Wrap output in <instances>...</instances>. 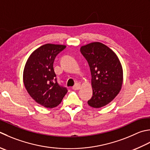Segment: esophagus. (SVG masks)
Masks as SVG:
<instances>
[{
	"label": "esophagus",
	"mask_w": 150,
	"mask_h": 150,
	"mask_svg": "<svg viewBox=\"0 0 150 150\" xmlns=\"http://www.w3.org/2000/svg\"><path fill=\"white\" fill-rule=\"evenodd\" d=\"M72 88H73V90H79V89L81 88V84H79V83L75 84V86H73Z\"/></svg>",
	"instance_id": "esophagus-1"
}]
</instances>
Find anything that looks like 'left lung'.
<instances>
[{
	"label": "left lung",
	"instance_id": "left-lung-1",
	"mask_svg": "<svg viewBox=\"0 0 150 150\" xmlns=\"http://www.w3.org/2000/svg\"><path fill=\"white\" fill-rule=\"evenodd\" d=\"M92 75L93 95L88 104L101 108L116 98L122 88L123 69L118 57L112 49L100 42H93L81 47Z\"/></svg>",
	"mask_w": 150,
	"mask_h": 150
}]
</instances>
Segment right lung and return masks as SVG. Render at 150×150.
<instances>
[{
  "instance_id": "obj_1",
  "label": "right lung",
  "mask_w": 150,
  "mask_h": 150,
  "mask_svg": "<svg viewBox=\"0 0 150 150\" xmlns=\"http://www.w3.org/2000/svg\"><path fill=\"white\" fill-rule=\"evenodd\" d=\"M66 45L47 43L40 47L30 54L23 71V83L34 100L46 108L59 105L67 92L57 83L53 63Z\"/></svg>"
}]
</instances>
